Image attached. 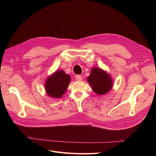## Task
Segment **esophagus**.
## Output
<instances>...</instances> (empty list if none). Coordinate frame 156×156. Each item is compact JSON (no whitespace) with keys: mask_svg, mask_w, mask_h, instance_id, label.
Masks as SVG:
<instances>
[{"mask_svg":"<svg viewBox=\"0 0 156 156\" xmlns=\"http://www.w3.org/2000/svg\"><path fill=\"white\" fill-rule=\"evenodd\" d=\"M75 79H76L77 81H82V76L80 75H77L75 76Z\"/></svg>","mask_w":156,"mask_h":156,"instance_id":"obj_1","label":"esophagus"}]
</instances>
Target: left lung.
<instances>
[{"instance_id": "left-lung-1", "label": "left lung", "mask_w": 156, "mask_h": 156, "mask_svg": "<svg viewBox=\"0 0 156 156\" xmlns=\"http://www.w3.org/2000/svg\"><path fill=\"white\" fill-rule=\"evenodd\" d=\"M87 81L92 89L98 95L107 93L112 87V79L106 72L101 68H93Z\"/></svg>"}]
</instances>
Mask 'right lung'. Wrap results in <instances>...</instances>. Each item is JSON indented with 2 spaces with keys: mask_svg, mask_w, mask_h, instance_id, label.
<instances>
[{
  "mask_svg": "<svg viewBox=\"0 0 156 156\" xmlns=\"http://www.w3.org/2000/svg\"><path fill=\"white\" fill-rule=\"evenodd\" d=\"M70 80V76L64 71H56L46 80L45 83L46 93L53 98H62L67 90Z\"/></svg>",
  "mask_w": 156,
  "mask_h": 156,
  "instance_id": "1",
  "label": "right lung"
}]
</instances>
